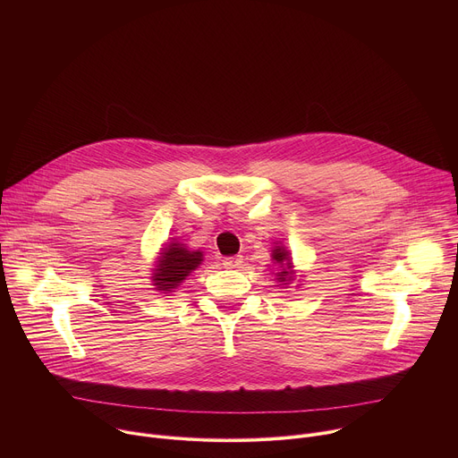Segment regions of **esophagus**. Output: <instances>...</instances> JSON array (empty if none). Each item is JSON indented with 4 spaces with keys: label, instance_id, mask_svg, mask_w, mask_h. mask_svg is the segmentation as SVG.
<instances>
[{
    "label": "esophagus",
    "instance_id": "1",
    "mask_svg": "<svg viewBox=\"0 0 458 458\" xmlns=\"http://www.w3.org/2000/svg\"><path fill=\"white\" fill-rule=\"evenodd\" d=\"M223 265L226 268H239L242 265V255H232V257H225Z\"/></svg>",
    "mask_w": 458,
    "mask_h": 458
}]
</instances>
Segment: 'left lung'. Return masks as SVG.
<instances>
[{
	"instance_id": "8db88e82",
	"label": "left lung",
	"mask_w": 458,
	"mask_h": 458,
	"mask_svg": "<svg viewBox=\"0 0 458 458\" xmlns=\"http://www.w3.org/2000/svg\"><path fill=\"white\" fill-rule=\"evenodd\" d=\"M274 259H276L277 263L281 265V268L283 266L287 267L286 269H283V272L279 274V281H281V283H284V281H290L293 272H292V263H290V259H288V251H286L284 248H279V246H277V248L274 250ZM284 259L287 260L286 264L284 263Z\"/></svg>"
}]
</instances>
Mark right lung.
Returning <instances> with one entry per match:
<instances>
[{
    "mask_svg": "<svg viewBox=\"0 0 458 458\" xmlns=\"http://www.w3.org/2000/svg\"><path fill=\"white\" fill-rule=\"evenodd\" d=\"M201 251H190L182 244L172 242L168 248L163 250L161 260L156 268V288L161 292H172V288H177L179 283L190 276V272L201 265Z\"/></svg>",
    "mask_w": 458,
    "mask_h": 458,
    "instance_id": "right-lung-1",
    "label": "right lung"
}]
</instances>
